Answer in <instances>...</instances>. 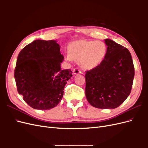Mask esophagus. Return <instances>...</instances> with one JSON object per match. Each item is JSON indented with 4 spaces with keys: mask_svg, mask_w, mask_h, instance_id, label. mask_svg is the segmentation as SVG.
I'll use <instances>...</instances> for the list:
<instances>
[{
    "mask_svg": "<svg viewBox=\"0 0 148 148\" xmlns=\"http://www.w3.org/2000/svg\"><path fill=\"white\" fill-rule=\"evenodd\" d=\"M73 74H74V75L82 73V71H80L78 69H74L73 70Z\"/></svg>",
    "mask_w": 148,
    "mask_h": 148,
    "instance_id": "34e87169",
    "label": "esophagus"
}]
</instances>
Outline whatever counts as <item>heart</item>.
<instances>
[{"instance_id": "heart-1", "label": "heart", "mask_w": 148, "mask_h": 148, "mask_svg": "<svg viewBox=\"0 0 148 148\" xmlns=\"http://www.w3.org/2000/svg\"><path fill=\"white\" fill-rule=\"evenodd\" d=\"M67 60L78 61L79 66L85 70L95 69L104 59L107 54L106 44L101 41L78 40L71 42L68 47Z\"/></svg>"}]
</instances>
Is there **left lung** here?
Masks as SVG:
<instances>
[{
    "mask_svg": "<svg viewBox=\"0 0 148 148\" xmlns=\"http://www.w3.org/2000/svg\"><path fill=\"white\" fill-rule=\"evenodd\" d=\"M104 59L85 74V94L92 106L99 109L117 108L130 95L135 75L130 52L110 39Z\"/></svg>",
    "mask_w": 148,
    "mask_h": 148,
    "instance_id": "1",
    "label": "left lung"
}]
</instances>
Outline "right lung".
I'll return each mask as SVG.
<instances>
[{
    "label": "right lung",
    "mask_w": 148,
    "mask_h": 148,
    "mask_svg": "<svg viewBox=\"0 0 148 148\" xmlns=\"http://www.w3.org/2000/svg\"><path fill=\"white\" fill-rule=\"evenodd\" d=\"M55 40H35L25 46L17 58L14 77L20 95L38 110H49L61 101L72 71L62 70L64 56Z\"/></svg>",
    "instance_id": "1"
}]
</instances>
